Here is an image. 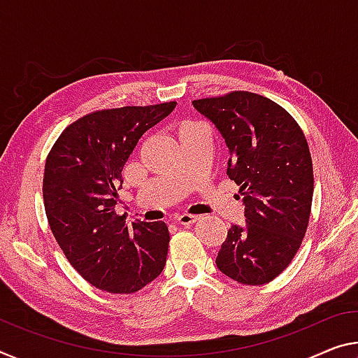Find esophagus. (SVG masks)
Here are the masks:
<instances>
[{
  "instance_id": "esophagus-1",
  "label": "esophagus",
  "mask_w": 358,
  "mask_h": 358,
  "mask_svg": "<svg viewBox=\"0 0 358 358\" xmlns=\"http://www.w3.org/2000/svg\"><path fill=\"white\" fill-rule=\"evenodd\" d=\"M177 223L178 224H183V226H191L194 224L197 220H199V217H196V215H188V213H183V215H178L177 218Z\"/></svg>"
}]
</instances>
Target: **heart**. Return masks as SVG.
Segmentation results:
<instances>
[{"label": "heart", "mask_w": 358, "mask_h": 358, "mask_svg": "<svg viewBox=\"0 0 358 358\" xmlns=\"http://www.w3.org/2000/svg\"><path fill=\"white\" fill-rule=\"evenodd\" d=\"M191 124H192V122H185V124H183V126H181V127H186V126H191ZM181 127H180V129H181Z\"/></svg>", "instance_id": "1"}]
</instances>
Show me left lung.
Instances as JSON below:
<instances>
[{
  "label": "left lung",
  "instance_id": "8db88e82",
  "mask_svg": "<svg viewBox=\"0 0 358 358\" xmlns=\"http://www.w3.org/2000/svg\"><path fill=\"white\" fill-rule=\"evenodd\" d=\"M192 105L223 135L228 175L245 203L247 223L231 226L217 266L243 285H264L288 268L308 229L314 194L308 140L285 108L247 90Z\"/></svg>",
  "mask_w": 358,
  "mask_h": 358
}]
</instances>
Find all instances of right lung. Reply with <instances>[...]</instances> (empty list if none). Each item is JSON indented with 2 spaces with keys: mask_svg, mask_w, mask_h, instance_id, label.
<instances>
[{
  "mask_svg": "<svg viewBox=\"0 0 358 358\" xmlns=\"http://www.w3.org/2000/svg\"><path fill=\"white\" fill-rule=\"evenodd\" d=\"M177 101L97 110L71 122L50 148L43 178L50 231L79 275L108 293L130 294L161 274L164 221L126 223L115 212L122 169L146 130Z\"/></svg>",
  "mask_w": 358,
  "mask_h": 358,
  "instance_id": "right-lung-1",
  "label": "right lung"
}]
</instances>
